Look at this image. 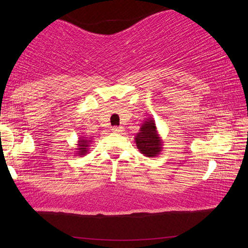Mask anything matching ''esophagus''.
<instances>
[{
  "label": "esophagus",
  "instance_id": "esophagus-1",
  "mask_svg": "<svg viewBox=\"0 0 248 248\" xmlns=\"http://www.w3.org/2000/svg\"><path fill=\"white\" fill-rule=\"evenodd\" d=\"M112 131H114L115 133H120V132H123V130H124V128L123 127H112Z\"/></svg>",
  "mask_w": 248,
  "mask_h": 248
}]
</instances>
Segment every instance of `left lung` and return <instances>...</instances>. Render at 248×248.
Segmentation results:
<instances>
[{
  "label": "left lung",
  "mask_w": 248,
  "mask_h": 248,
  "mask_svg": "<svg viewBox=\"0 0 248 248\" xmlns=\"http://www.w3.org/2000/svg\"><path fill=\"white\" fill-rule=\"evenodd\" d=\"M134 140H136L134 142H136L137 148L144 156H157L163 149V140L157 132L155 120L152 117H148L141 124L139 132L134 137Z\"/></svg>",
  "instance_id": "1"
}]
</instances>
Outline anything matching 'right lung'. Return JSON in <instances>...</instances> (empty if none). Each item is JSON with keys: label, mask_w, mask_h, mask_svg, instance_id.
<instances>
[{"label": "right lung", "mask_w": 248, "mask_h": 248, "mask_svg": "<svg viewBox=\"0 0 248 248\" xmlns=\"http://www.w3.org/2000/svg\"><path fill=\"white\" fill-rule=\"evenodd\" d=\"M90 142H92V140L90 139L89 137L85 136H79L78 137V149H77V154L78 156H84L86 155L87 152H89L90 149Z\"/></svg>", "instance_id": "obj_1"}]
</instances>
